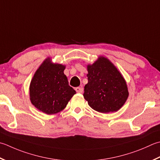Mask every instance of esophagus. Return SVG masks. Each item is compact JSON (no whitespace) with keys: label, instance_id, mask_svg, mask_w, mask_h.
Segmentation results:
<instances>
[{"label":"esophagus","instance_id":"obj_1","mask_svg":"<svg viewBox=\"0 0 160 160\" xmlns=\"http://www.w3.org/2000/svg\"><path fill=\"white\" fill-rule=\"evenodd\" d=\"M76 92H78V93H82L83 88H82V87H78L76 88Z\"/></svg>","mask_w":160,"mask_h":160}]
</instances>
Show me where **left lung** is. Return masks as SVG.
<instances>
[{"label": "left lung", "instance_id": "left-lung-1", "mask_svg": "<svg viewBox=\"0 0 160 160\" xmlns=\"http://www.w3.org/2000/svg\"><path fill=\"white\" fill-rule=\"evenodd\" d=\"M87 68L88 83L84 86L83 96L90 107L103 114L120 109L129 96L126 80L120 71L103 56H99Z\"/></svg>", "mask_w": 160, "mask_h": 160}]
</instances>
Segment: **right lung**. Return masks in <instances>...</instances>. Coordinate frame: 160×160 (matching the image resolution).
I'll use <instances>...</instances> for the list:
<instances>
[{
  "mask_svg": "<svg viewBox=\"0 0 160 160\" xmlns=\"http://www.w3.org/2000/svg\"><path fill=\"white\" fill-rule=\"evenodd\" d=\"M65 65L46 58L34 73L30 84L31 103L46 114H54L67 107L76 93L64 73Z\"/></svg>",
  "mask_w": 160,
  "mask_h": 160,
  "instance_id": "right-lung-1",
  "label": "right lung"
}]
</instances>
